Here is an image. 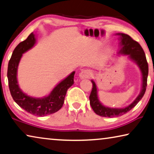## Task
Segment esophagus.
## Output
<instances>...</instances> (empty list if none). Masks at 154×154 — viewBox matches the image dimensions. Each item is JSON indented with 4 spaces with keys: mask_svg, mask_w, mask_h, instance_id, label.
<instances>
[{
    "mask_svg": "<svg viewBox=\"0 0 154 154\" xmlns=\"http://www.w3.org/2000/svg\"><path fill=\"white\" fill-rule=\"evenodd\" d=\"M91 76V72L88 70H84L79 73L80 79H87Z\"/></svg>",
    "mask_w": 154,
    "mask_h": 154,
    "instance_id": "1",
    "label": "esophagus"
}]
</instances>
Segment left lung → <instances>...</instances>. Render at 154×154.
<instances>
[{
	"label": "left lung",
	"instance_id": "obj_1",
	"mask_svg": "<svg viewBox=\"0 0 154 154\" xmlns=\"http://www.w3.org/2000/svg\"><path fill=\"white\" fill-rule=\"evenodd\" d=\"M117 35L120 36V49L119 50L118 54L128 55V57L136 63L140 70H141L142 76H143V86L140 93L136 97V99L131 104L125 108H110L105 106L100 102L97 96V88L95 82L91 80L93 84V88L89 97L90 104L92 109L95 113L102 117H108V118H113L122 116L127 113L130 110H131L141 100L146 91V82H147V77L149 72L148 63L146 61V56L144 52L137 41H134L133 38L128 36V34L123 33H118Z\"/></svg>",
	"mask_w": 154,
	"mask_h": 154
}]
</instances>
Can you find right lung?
I'll use <instances>...</instances> for the list:
<instances>
[{
	"instance_id": "add662e5",
	"label": "right lung",
	"mask_w": 154,
	"mask_h": 154,
	"mask_svg": "<svg viewBox=\"0 0 154 154\" xmlns=\"http://www.w3.org/2000/svg\"><path fill=\"white\" fill-rule=\"evenodd\" d=\"M36 43L33 32L26 40L15 48L8 63V78L9 88L13 100L17 104L34 116L43 117L58 111L62 107L66 92L74 84L75 71L57 85L49 95L44 97L36 98L28 96L20 88L17 81V69L23 54L31 49Z\"/></svg>"
}]
</instances>
